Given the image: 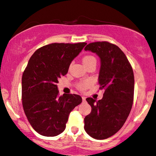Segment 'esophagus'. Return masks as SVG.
Masks as SVG:
<instances>
[{
	"label": "esophagus",
	"instance_id": "1",
	"mask_svg": "<svg viewBox=\"0 0 156 156\" xmlns=\"http://www.w3.org/2000/svg\"><path fill=\"white\" fill-rule=\"evenodd\" d=\"M82 99H83V102H86V97H82Z\"/></svg>",
	"mask_w": 156,
	"mask_h": 156
}]
</instances>
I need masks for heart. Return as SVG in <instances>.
<instances>
[{
    "label": "heart",
    "mask_w": 156,
    "mask_h": 156,
    "mask_svg": "<svg viewBox=\"0 0 156 156\" xmlns=\"http://www.w3.org/2000/svg\"><path fill=\"white\" fill-rule=\"evenodd\" d=\"M91 62H96V59H95L93 56L87 55V56H85V57L83 58V65ZM91 81L89 80H84V81L81 82V83H80L79 84H78V89L80 90H85L87 89L88 87H89L90 85H91Z\"/></svg>",
    "instance_id": "b5f03b06"
}]
</instances>
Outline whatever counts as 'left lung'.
<instances>
[{
    "mask_svg": "<svg viewBox=\"0 0 156 156\" xmlns=\"http://www.w3.org/2000/svg\"><path fill=\"white\" fill-rule=\"evenodd\" d=\"M85 51L100 59L98 81L105 89L102 99L86 101L91 113L84 119V129L96 140H105L118 132L130 113L134 100V77L132 67L121 48L106 41L88 44Z\"/></svg>",
    "mask_w": 156,
    "mask_h": 156,
    "instance_id": "1",
    "label": "left lung"
}]
</instances>
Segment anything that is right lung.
<instances>
[{
	"label": "right lung",
	"mask_w": 156,
	"mask_h": 156,
	"mask_svg": "<svg viewBox=\"0 0 156 156\" xmlns=\"http://www.w3.org/2000/svg\"><path fill=\"white\" fill-rule=\"evenodd\" d=\"M86 45H46L35 51L28 62L22 78V105L28 121L41 135L55 136L63 132L70 112L82 102L78 94L59 96L57 83Z\"/></svg>",
	"instance_id": "obj_1"
}]
</instances>
